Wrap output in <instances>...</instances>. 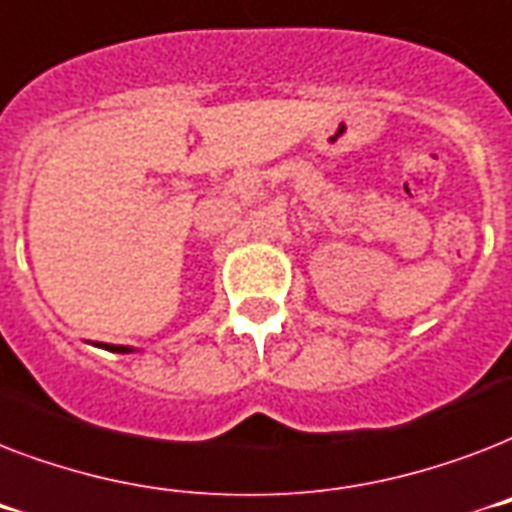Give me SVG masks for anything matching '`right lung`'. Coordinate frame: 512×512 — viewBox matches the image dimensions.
<instances>
[{"label": "right lung", "instance_id": "add662e5", "mask_svg": "<svg viewBox=\"0 0 512 512\" xmlns=\"http://www.w3.org/2000/svg\"><path fill=\"white\" fill-rule=\"evenodd\" d=\"M106 350H111V353H132L135 348H127V345H103Z\"/></svg>", "mask_w": 512, "mask_h": 512}]
</instances>
